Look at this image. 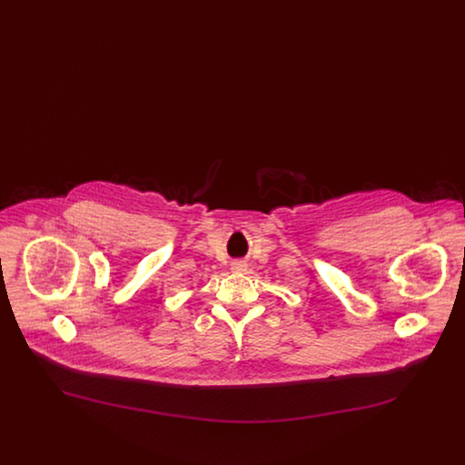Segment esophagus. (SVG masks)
<instances>
[{
  "mask_svg": "<svg viewBox=\"0 0 465 465\" xmlns=\"http://www.w3.org/2000/svg\"><path fill=\"white\" fill-rule=\"evenodd\" d=\"M232 270L237 272V273H242V272L247 270V263H245L243 260H233V262H232Z\"/></svg>",
  "mask_w": 465,
  "mask_h": 465,
  "instance_id": "34e87169",
  "label": "esophagus"
}]
</instances>
